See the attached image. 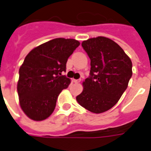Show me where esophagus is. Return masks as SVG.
<instances>
[{
	"label": "esophagus",
	"mask_w": 151,
	"mask_h": 151,
	"mask_svg": "<svg viewBox=\"0 0 151 151\" xmlns=\"http://www.w3.org/2000/svg\"><path fill=\"white\" fill-rule=\"evenodd\" d=\"M80 81H81L80 79H73V82H74L75 83H79Z\"/></svg>",
	"instance_id": "1"
}]
</instances>
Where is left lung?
I'll return each mask as SVG.
<instances>
[{"label": "left lung", "instance_id": "8db88e82", "mask_svg": "<svg viewBox=\"0 0 151 151\" xmlns=\"http://www.w3.org/2000/svg\"><path fill=\"white\" fill-rule=\"evenodd\" d=\"M91 60L90 76L83 82L77 102L94 113L111 109L120 99L132 76L129 56L115 41L99 36L82 43Z\"/></svg>", "mask_w": 151, "mask_h": 151}]
</instances>
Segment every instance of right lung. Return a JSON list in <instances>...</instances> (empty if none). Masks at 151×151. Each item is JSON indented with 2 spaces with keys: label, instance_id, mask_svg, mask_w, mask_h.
<instances>
[{
  "label": "right lung",
  "instance_id": "obj_1",
  "mask_svg": "<svg viewBox=\"0 0 151 151\" xmlns=\"http://www.w3.org/2000/svg\"><path fill=\"white\" fill-rule=\"evenodd\" d=\"M73 38L50 40L31 50L19 68L17 92L21 109L29 119L42 121L54 112L58 95L71 80L62 76L67 60L79 46Z\"/></svg>",
  "mask_w": 151,
  "mask_h": 151
}]
</instances>
